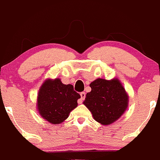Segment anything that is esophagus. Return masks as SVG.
I'll list each match as a JSON object with an SVG mask.
<instances>
[{"label": "esophagus", "instance_id": "esophagus-1", "mask_svg": "<svg viewBox=\"0 0 160 160\" xmlns=\"http://www.w3.org/2000/svg\"><path fill=\"white\" fill-rule=\"evenodd\" d=\"M85 97H86L85 92H81V93H80V101H79V103H82V101L84 100Z\"/></svg>", "mask_w": 160, "mask_h": 160}]
</instances>
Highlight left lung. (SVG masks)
<instances>
[{"label": "left lung", "mask_w": 160, "mask_h": 160, "mask_svg": "<svg viewBox=\"0 0 160 160\" xmlns=\"http://www.w3.org/2000/svg\"><path fill=\"white\" fill-rule=\"evenodd\" d=\"M90 87L91 91L87 93L83 104L97 122L102 125H110L127 110L128 94L117 78L110 80L98 78Z\"/></svg>", "instance_id": "1"}]
</instances>
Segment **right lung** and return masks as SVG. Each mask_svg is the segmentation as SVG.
<instances>
[{"label":"right lung","instance_id":"obj_1","mask_svg":"<svg viewBox=\"0 0 160 160\" xmlns=\"http://www.w3.org/2000/svg\"><path fill=\"white\" fill-rule=\"evenodd\" d=\"M80 95L73 85L63 84L59 78L48 79L40 87L38 95V110L44 120L52 124H60L77 107Z\"/></svg>","mask_w":160,"mask_h":160}]
</instances>
